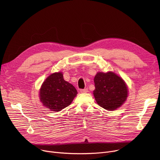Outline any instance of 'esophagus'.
Masks as SVG:
<instances>
[{"instance_id":"obj_1","label":"esophagus","mask_w":160,"mask_h":160,"mask_svg":"<svg viewBox=\"0 0 160 160\" xmlns=\"http://www.w3.org/2000/svg\"><path fill=\"white\" fill-rule=\"evenodd\" d=\"M80 92L82 93H86L88 92V89H81Z\"/></svg>"}]
</instances>
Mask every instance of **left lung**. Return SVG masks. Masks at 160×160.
<instances>
[{"label":"left lung","mask_w":160,"mask_h":160,"mask_svg":"<svg viewBox=\"0 0 160 160\" xmlns=\"http://www.w3.org/2000/svg\"><path fill=\"white\" fill-rule=\"evenodd\" d=\"M96 102L103 109L114 111L124 103L128 89L123 80L113 72H97L94 78Z\"/></svg>","instance_id":"left-lung-1"}]
</instances>
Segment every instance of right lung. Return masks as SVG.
Instances as JSON below:
<instances>
[{"instance_id":"add662e5","label":"right lung","mask_w":160,"mask_h":160,"mask_svg":"<svg viewBox=\"0 0 160 160\" xmlns=\"http://www.w3.org/2000/svg\"><path fill=\"white\" fill-rule=\"evenodd\" d=\"M40 102L51 111L58 112L72 102L77 91L72 84L64 80L61 72L49 75L40 89Z\"/></svg>"}]
</instances>
